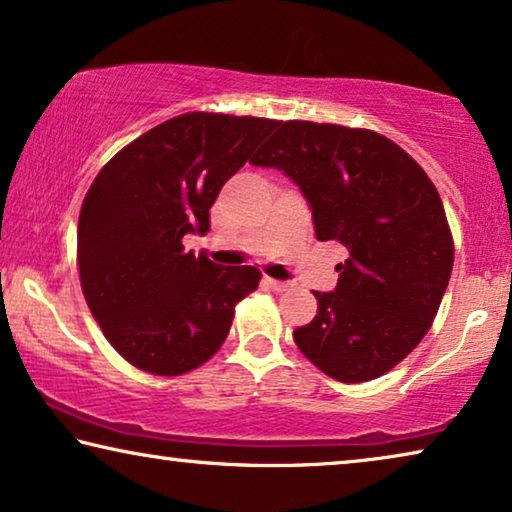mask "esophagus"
<instances>
[{
    "mask_svg": "<svg viewBox=\"0 0 512 512\" xmlns=\"http://www.w3.org/2000/svg\"><path fill=\"white\" fill-rule=\"evenodd\" d=\"M266 285H269L273 292H285V289H289V282L285 280H276V278H264Z\"/></svg>",
    "mask_w": 512,
    "mask_h": 512,
    "instance_id": "34e87169",
    "label": "esophagus"
}]
</instances>
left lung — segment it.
Here are the masks:
<instances>
[{
  "mask_svg": "<svg viewBox=\"0 0 512 512\" xmlns=\"http://www.w3.org/2000/svg\"><path fill=\"white\" fill-rule=\"evenodd\" d=\"M301 188L319 241L349 250L333 292L294 331L326 375L358 384L395 368L430 331L453 271L444 204L423 167L365 128L285 121L259 158Z\"/></svg>",
  "mask_w": 512,
  "mask_h": 512,
  "instance_id": "1",
  "label": "left lung"
}]
</instances>
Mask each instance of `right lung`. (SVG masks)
<instances>
[{"label": "right lung", "mask_w": 512, "mask_h": 512, "mask_svg": "<svg viewBox=\"0 0 512 512\" xmlns=\"http://www.w3.org/2000/svg\"><path fill=\"white\" fill-rule=\"evenodd\" d=\"M280 121L188 112L133 140L98 172L82 202V294L110 345L135 368L177 377L218 352L234 305L255 292V266L186 253L209 232L225 181Z\"/></svg>", "instance_id": "add662e5"}]
</instances>
